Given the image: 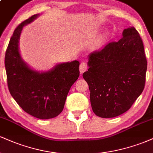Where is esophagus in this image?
<instances>
[{
  "instance_id": "obj_1",
  "label": "esophagus",
  "mask_w": 153,
  "mask_h": 153,
  "mask_svg": "<svg viewBox=\"0 0 153 153\" xmlns=\"http://www.w3.org/2000/svg\"><path fill=\"white\" fill-rule=\"evenodd\" d=\"M88 69V65H87V63L85 62H82L80 63V73H83L84 72L86 71Z\"/></svg>"
}]
</instances>
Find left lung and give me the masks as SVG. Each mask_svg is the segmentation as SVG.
Returning a JSON list of instances; mask_svg holds the SVG:
<instances>
[{
    "instance_id": "obj_1",
    "label": "left lung",
    "mask_w": 153,
    "mask_h": 153,
    "mask_svg": "<svg viewBox=\"0 0 153 153\" xmlns=\"http://www.w3.org/2000/svg\"><path fill=\"white\" fill-rule=\"evenodd\" d=\"M147 65L143 40L133 26L123 31L118 42L89 54L82 77L95 114L112 118L129 110L144 90Z\"/></svg>"
}]
</instances>
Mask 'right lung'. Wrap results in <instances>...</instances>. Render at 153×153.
Segmentation results:
<instances>
[{
    "instance_id": "obj_1",
    "label": "right lung",
    "mask_w": 153,
    "mask_h": 153,
    "mask_svg": "<svg viewBox=\"0 0 153 153\" xmlns=\"http://www.w3.org/2000/svg\"><path fill=\"white\" fill-rule=\"evenodd\" d=\"M39 16H31L15 29L6 52L5 67L8 90L17 103L29 114L48 119L62 111L70 88L80 75V62L59 63L50 71L40 73L23 60L19 52L22 29Z\"/></svg>"
}]
</instances>
